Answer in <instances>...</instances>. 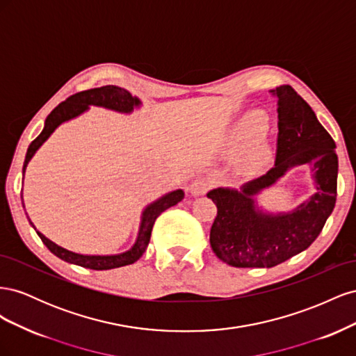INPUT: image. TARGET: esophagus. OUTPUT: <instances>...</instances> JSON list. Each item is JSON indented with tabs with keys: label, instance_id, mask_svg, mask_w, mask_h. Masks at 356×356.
I'll return each mask as SVG.
<instances>
[{
	"label": "esophagus",
	"instance_id": "obj_1",
	"mask_svg": "<svg viewBox=\"0 0 356 356\" xmlns=\"http://www.w3.org/2000/svg\"><path fill=\"white\" fill-rule=\"evenodd\" d=\"M208 188H209V182H208V179L199 178V179H196V181H193V182H191V186H190V193H191V196L199 197V196H203L204 193L208 191Z\"/></svg>",
	"mask_w": 356,
	"mask_h": 356
}]
</instances>
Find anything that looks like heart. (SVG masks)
I'll return each instance as SVG.
<instances>
[{
    "mask_svg": "<svg viewBox=\"0 0 356 356\" xmlns=\"http://www.w3.org/2000/svg\"><path fill=\"white\" fill-rule=\"evenodd\" d=\"M264 131H266V123L264 122H255L252 117H248L238 127H236L234 135H233L234 143L239 144V145L252 144L263 136ZM267 153H268L267 145L263 141H258L252 147L251 156L255 160H263V159H266Z\"/></svg>",
    "mask_w": 356,
    "mask_h": 356,
    "instance_id": "obj_1",
    "label": "heart"
}]
</instances>
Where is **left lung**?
<instances>
[{
    "instance_id": "left-lung-1",
    "label": "left lung",
    "mask_w": 356,
    "mask_h": 356,
    "mask_svg": "<svg viewBox=\"0 0 356 356\" xmlns=\"http://www.w3.org/2000/svg\"><path fill=\"white\" fill-rule=\"evenodd\" d=\"M272 93L277 98L279 118L275 166L239 190L218 187L207 195L218 209L211 227V248L221 261L233 267L268 268L307 250L336 204V143L291 86H279ZM303 164L311 168L314 195L293 211L263 210L256 202L257 195Z\"/></svg>"
}]
</instances>
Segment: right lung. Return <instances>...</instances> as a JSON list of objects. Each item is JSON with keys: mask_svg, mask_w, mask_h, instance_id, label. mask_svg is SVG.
Masks as SVG:
<instances>
[{"mask_svg": "<svg viewBox=\"0 0 356 356\" xmlns=\"http://www.w3.org/2000/svg\"><path fill=\"white\" fill-rule=\"evenodd\" d=\"M102 106V108L117 111L122 114H131L134 110L141 108L143 102L139 101L136 96H132L131 92H127L123 88H118V86H102V88H96L90 89L86 92H80L77 95H72L71 98H68L65 102L59 104L55 110H53L44 123V129L42 132L32 141L28 147L26 157L24 161V175L26 166L31 161V159L34 157V154L38 152V148L44 144L50 135L56 131V129L65 122L72 120V118L81 115L83 113L88 111L90 106ZM184 199V191L181 188L174 190L168 193V195L159 197L157 200L147 204L145 209L143 211L141 215V222H139V230L135 243L129 248L127 251L120 252V254H111V255H88V254H79V252H72L70 250H65V248L59 246L58 243L51 242L49 238H46L44 234L40 233L35 225L31 222L28 213L26 217L31 222L32 227L35 229L37 234L40 236V239L42 241L51 254H55L59 257L60 260L71 263V264H77L86 268H93V270H110V268H117V267H123L127 264H134L138 261L139 258L143 257L145 252L147 246L149 243V238H152V230L156 218L159 215L166 211L168 208L174 207L178 202ZM25 208V204H24Z\"/></svg>", "mask_w": 356, "mask_h": 356, "instance_id": "right-lung-1", "label": "right lung"}]
</instances>
